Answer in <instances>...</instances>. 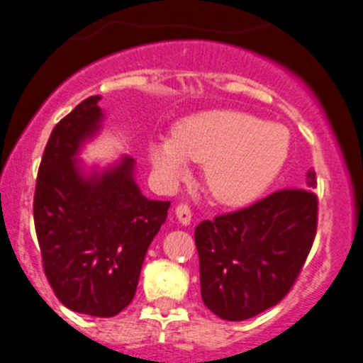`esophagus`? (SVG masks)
Returning a JSON list of instances; mask_svg holds the SVG:
<instances>
[{"label": "esophagus", "mask_w": 363, "mask_h": 363, "mask_svg": "<svg viewBox=\"0 0 363 363\" xmlns=\"http://www.w3.org/2000/svg\"><path fill=\"white\" fill-rule=\"evenodd\" d=\"M175 216H177L179 223H182L184 226L191 223V208H189V205L179 203L177 208H175Z\"/></svg>", "instance_id": "obj_1"}]
</instances>
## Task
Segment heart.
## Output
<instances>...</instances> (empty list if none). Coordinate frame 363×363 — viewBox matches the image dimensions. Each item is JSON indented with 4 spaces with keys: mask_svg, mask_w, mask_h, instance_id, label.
<instances>
[{
    "mask_svg": "<svg viewBox=\"0 0 363 363\" xmlns=\"http://www.w3.org/2000/svg\"><path fill=\"white\" fill-rule=\"evenodd\" d=\"M290 151L286 128L239 111H207L175 124L174 137L149 151L163 184L177 181L189 160L203 163V181L212 199L244 205L274 182Z\"/></svg>",
    "mask_w": 363,
    "mask_h": 363,
    "instance_id": "1",
    "label": "heart"
}]
</instances>
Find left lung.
I'll list each match as a JSON object with an SVG mask.
<instances>
[{
  "instance_id": "8db88e82",
  "label": "left lung",
  "mask_w": 363,
  "mask_h": 363,
  "mask_svg": "<svg viewBox=\"0 0 363 363\" xmlns=\"http://www.w3.org/2000/svg\"><path fill=\"white\" fill-rule=\"evenodd\" d=\"M316 174L303 188L281 189L195 228L205 306L226 321L250 320L286 296L318 223Z\"/></svg>"
}]
</instances>
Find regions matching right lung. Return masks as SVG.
Listing matches in <instances>:
<instances>
[{"label":"right lung","instance_id":"add662e5","mask_svg":"<svg viewBox=\"0 0 363 363\" xmlns=\"http://www.w3.org/2000/svg\"><path fill=\"white\" fill-rule=\"evenodd\" d=\"M100 100L89 96L54 126L33 214L43 270L60 302L75 313L111 318L133 300L170 202L142 195L131 156L86 172L79 152L101 130Z\"/></svg>","mask_w":363,"mask_h":363}]
</instances>
